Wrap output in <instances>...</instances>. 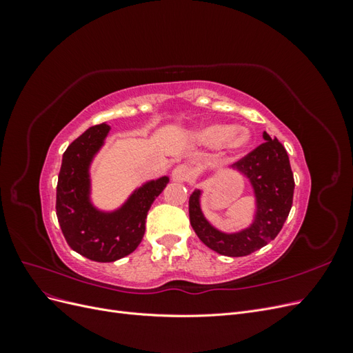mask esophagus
Here are the masks:
<instances>
[{"label": "esophagus", "instance_id": "34e87169", "mask_svg": "<svg viewBox=\"0 0 353 353\" xmlns=\"http://www.w3.org/2000/svg\"><path fill=\"white\" fill-rule=\"evenodd\" d=\"M191 169L185 165H179L172 170V179L176 181V183H187V181L191 179Z\"/></svg>", "mask_w": 353, "mask_h": 353}]
</instances>
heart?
Returning a JSON list of instances; mask_svg holds the SVG:
<instances>
[{
  "instance_id": "obj_1",
  "label": "heart",
  "mask_w": 353,
  "mask_h": 353,
  "mask_svg": "<svg viewBox=\"0 0 353 353\" xmlns=\"http://www.w3.org/2000/svg\"><path fill=\"white\" fill-rule=\"evenodd\" d=\"M193 138L200 144L221 147L228 152H240L250 144L252 134L244 126L212 123L196 130L193 132Z\"/></svg>"
}]
</instances>
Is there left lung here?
<instances>
[{"label":"left lung","instance_id":"left-lung-1","mask_svg":"<svg viewBox=\"0 0 353 353\" xmlns=\"http://www.w3.org/2000/svg\"><path fill=\"white\" fill-rule=\"evenodd\" d=\"M263 140L265 143L232 165V169L249 179L253 188L256 213L250 227L232 234L216 230L201 212V191L196 190L190 196L191 227L209 249L219 254L239 258L259 250L279 236L290 213L294 191L290 160L276 138L263 132Z\"/></svg>","mask_w":353,"mask_h":353}]
</instances>
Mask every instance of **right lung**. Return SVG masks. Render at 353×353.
Masks as SVG:
<instances>
[{
	"instance_id": "1",
	"label": "right lung",
	"mask_w": 353,
	"mask_h": 353,
	"mask_svg": "<svg viewBox=\"0 0 353 353\" xmlns=\"http://www.w3.org/2000/svg\"><path fill=\"white\" fill-rule=\"evenodd\" d=\"M109 131L108 123H100L78 137L63 153L57 181L56 213L63 236L70 249L95 262H114L138 248L148 209L169 183L168 176L148 181L113 212L95 208L90 166Z\"/></svg>"
}]
</instances>
